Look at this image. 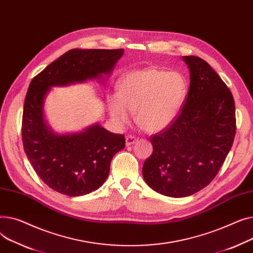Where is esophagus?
<instances>
[{"instance_id": "esophagus-1", "label": "esophagus", "mask_w": 253, "mask_h": 253, "mask_svg": "<svg viewBox=\"0 0 253 253\" xmlns=\"http://www.w3.org/2000/svg\"><path fill=\"white\" fill-rule=\"evenodd\" d=\"M137 141H138V138H137L136 136L128 135V136H126V146H130V145H132V144H135Z\"/></svg>"}]
</instances>
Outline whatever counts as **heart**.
Returning <instances> with one entry per match:
<instances>
[{"label":"heart","mask_w":253,"mask_h":253,"mask_svg":"<svg viewBox=\"0 0 253 253\" xmlns=\"http://www.w3.org/2000/svg\"><path fill=\"white\" fill-rule=\"evenodd\" d=\"M187 93L186 81L177 72L156 68L130 71L117 84V95L108 98L113 120L127 124L136 112L137 123L146 131H159L179 115Z\"/></svg>","instance_id":"heart-1"}]
</instances>
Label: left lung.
Here are the masks:
<instances>
[{
  "mask_svg": "<svg viewBox=\"0 0 253 253\" xmlns=\"http://www.w3.org/2000/svg\"><path fill=\"white\" fill-rule=\"evenodd\" d=\"M190 87L181 113L150 137L143 166L148 186L162 195L186 197L210 185L224 165L236 133L235 102L227 84L197 56H183Z\"/></svg>",
  "mask_w": 253,
  "mask_h": 253,
  "instance_id": "8db88e82",
  "label": "left lung"
}]
</instances>
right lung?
<instances>
[{"label": "right lung", "mask_w": 253, "mask_h": 253, "mask_svg": "<svg viewBox=\"0 0 253 253\" xmlns=\"http://www.w3.org/2000/svg\"><path fill=\"white\" fill-rule=\"evenodd\" d=\"M124 52L69 50L29 84L21 127L24 152L42 181L56 192L74 197L100 188L107 179L112 157L124 149L126 139L98 124L81 132L55 133L43 120L44 97L52 86L110 74Z\"/></svg>", "instance_id": "right-lung-1"}]
</instances>
